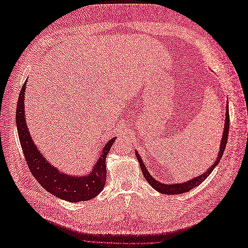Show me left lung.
Segmentation results:
<instances>
[{
	"label": "left lung",
	"instance_id": "left-lung-1",
	"mask_svg": "<svg viewBox=\"0 0 248 248\" xmlns=\"http://www.w3.org/2000/svg\"><path fill=\"white\" fill-rule=\"evenodd\" d=\"M229 128H230V115H229V106H227V110H226V121H224V128H223V133H222V138L220 140V148H219V152L218 155H217V158L215 160V162L212 164L211 167L208 169V170H206L204 174H202L201 176H198L193 179L188 180L184 183H178V184H164L161 183L159 181H156V180L149 174V171L145 166V163H142V160L140 158V156L138 152H136L137 158L139 160V163L140 166L142 175H144L145 179L149 182V184L151 185L155 190H157L160 193H164V194H181L184 192L189 191L191 189H193L194 187L199 186L202 181H205L207 179V177L211 174V171L214 170V168L219 163L221 157L223 155L224 149H226V145L228 141V137H229Z\"/></svg>",
	"mask_w": 248,
	"mask_h": 248
}]
</instances>
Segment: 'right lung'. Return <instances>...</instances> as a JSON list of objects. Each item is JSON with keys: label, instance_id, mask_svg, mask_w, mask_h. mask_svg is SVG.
<instances>
[{"label": "right lung", "instance_id": "1", "mask_svg": "<svg viewBox=\"0 0 248 248\" xmlns=\"http://www.w3.org/2000/svg\"><path fill=\"white\" fill-rule=\"evenodd\" d=\"M27 80L21 87L16 107V127L25 159L34 178L46 191L55 197L68 202L89 201L98 196L107 181V155L114 144L116 138L110 139L97 160L93 170L88 175L80 177L67 175L66 172L58 170L44 158L39 149L36 147L26 122L25 114V92Z\"/></svg>", "mask_w": 248, "mask_h": 248}]
</instances>
